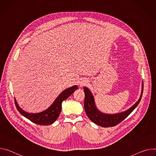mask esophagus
I'll use <instances>...</instances> for the list:
<instances>
[{"label": "esophagus", "mask_w": 156, "mask_h": 156, "mask_svg": "<svg viewBox=\"0 0 156 156\" xmlns=\"http://www.w3.org/2000/svg\"><path fill=\"white\" fill-rule=\"evenodd\" d=\"M87 83V81H85V80H83V81H81V82H80V83H79V84L80 85L81 87V86H83V85H84V84H85Z\"/></svg>", "instance_id": "esophagus-1"}]
</instances>
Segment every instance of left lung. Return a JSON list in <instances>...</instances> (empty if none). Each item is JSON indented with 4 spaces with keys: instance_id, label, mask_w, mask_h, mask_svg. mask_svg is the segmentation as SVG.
I'll use <instances>...</instances> for the list:
<instances>
[{
    "instance_id": "obj_1",
    "label": "left lung",
    "mask_w": 156,
    "mask_h": 156,
    "mask_svg": "<svg viewBox=\"0 0 156 156\" xmlns=\"http://www.w3.org/2000/svg\"><path fill=\"white\" fill-rule=\"evenodd\" d=\"M83 89L84 94H85L84 108L87 116L96 124L103 127H108L115 126L120 123L128 116L137 107L141 100V98H142L143 92V81L142 82V90H141V93L138 101L128 109L121 112L116 113V114H106V113L100 111L96 106L94 98L90 90L85 87H83Z\"/></svg>"
}]
</instances>
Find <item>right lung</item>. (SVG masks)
Segmentation results:
<instances>
[{"label": "right lung", "mask_w": 156, "mask_h": 156, "mask_svg": "<svg viewBox=\"0 0 156 156\" xmlns=\"http://www.w3.org/2000/svg\"><path fill=\"white\" fill-rule=\"evenodd\" d=\"M77 89V85L66 88L55 99V100L48 108L40 112L30 113L25 111L19 106L16 99H15L16 106L20 114L32 122L39 125H50L55 122L58 118L62 110V102L66 100Z\"/></svg>", "instance_id": "add662e5"}]
</instances>
